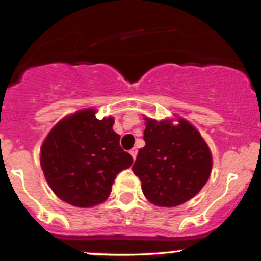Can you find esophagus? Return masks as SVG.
Instances as JSON below:
<instances>
[{
    "label": "esophagus",
    "mask_w": 261,
    "mask_h": 261,
    "mask_svg": "<svg viewBox=\"0 0 261 261\" xmlns=\"http://www.w3.org/2000/svg\"><path fill=\"white\" fill-rule=\"evenodd\" d=\"M129 152H130V155H132L133 160H136V158H137V150H136V148H132Z\"/></svg>",
    "instance_id": "1"
}]
</instances>
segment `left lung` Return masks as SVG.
Listing matches in <instances>:
<instances>
[{"instance_id":"8db88e82","label":"left lung","mask_w":261,"mask_h":261,"mask_svg":"<svg viewBox=\"0 0 261 261\" xmlns=\"http://www.w3.org/2000/svg\"><path fill=\"white\" fill-rule=\"evenodd\" d=\"M145 147L132 170L142 183L143 195L153 205L178 206L207 182L213 159L197 129L185 119L158 121L146 118Z\"/></svg>"}]
</instances>
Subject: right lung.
I'll use <instances>...</instances> for the list:
<instances>
[{
  "instance_id": "1",
  "label": "right lung",
  "mask_w": 261,
  "mask_h": 261,
  "mask_svg": "<svg viewBox=\"0 0 261 261\" xmlns=\"http://www.w3.org/2000/svg\"><path fill=\"white\" fill-rule=\"evenodd\" d=\"M93 109L59 121L41 148V166L55 195L78 207H91L109 197L116 175L133 159L120 147L114 118L98 120Z\"/></svg>"
}]
</instances>
